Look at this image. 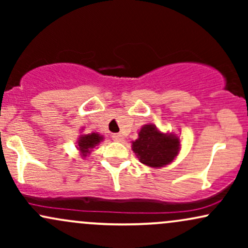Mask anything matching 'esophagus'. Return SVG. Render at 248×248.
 I'll use <instances>...</instances> for the list:
<instances>
[{
    "label": "esophagus",
    "instance_id": "esophagus-1",
    "mask_svg": "<svg viewBox=\"0 0 248 248\" xmlns=\"http://www.w3.org/2000/svg\"><path fill=\"white\" fill-rule=\"evenodd\" d=\"M112 139L116 142H121L122 140H124V136H122L120 133H115L112 135Z\"/></svg>",
    "mask_w": 248,
    "mask_h": 248
}]
</instances>
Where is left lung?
<instances>
[{"label": "left lung", "mask_w": 248, "mask_h": 248, "mask_svg": "<svg viewBox=\"0 0 248 248\" xmlns=\"http://www.w3.org/2000/svg\"><path fill=\"white\" fill-rule=\"evenodd\" d=\"M178 149V138L161 133L153 124L142 127L139 139L133 142V150L141 163L153 168L169 164L177 155Z\"/></svg>", "instance_id": "obj_1"}]
</instances>
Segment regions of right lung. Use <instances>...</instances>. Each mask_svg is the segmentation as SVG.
<instances>
[{
    "label": "right lung",
    "instance_id": "obj_1",
    "mask_svg": "<svg viewBox=\"0 0 248 248\" xmlns=\"http://www.w3.org/2000/svg\"><path fill=\"white\" fill-rule=\"evenodd\" d=\"M101 140H102V136L95 133L87 134V135H81L78 141V148L81 152L82 156H86L87 154H90L91 149L94 148Z\"/></svg>",
    "mask_w": 248,
    "mask_h": 248
}]
</instances>
